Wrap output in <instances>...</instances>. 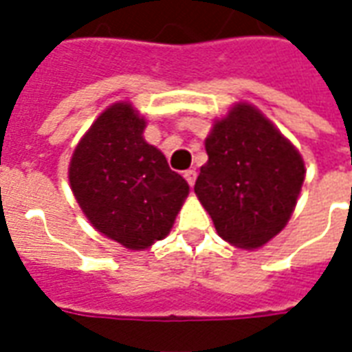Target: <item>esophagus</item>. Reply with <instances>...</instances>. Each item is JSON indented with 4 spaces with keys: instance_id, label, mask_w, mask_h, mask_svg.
Masks as SVG:
<instances>
[{
    "instance_id": "esophagus-1",
    "label": "esophagus",
    "mask_w": 352,
    "mask_h": 352,
    "mask_svg": "<svg viewBox=\"0 0 352 352\" xmlns=\"http://www.w3.org/2000/svg\"><path fill=\"white\" fill-rule=\"evenodd\" d=\"M196 177H198L196 169H186L184 171V179H186V183L190 184V186H194V183H196Z\"/></svg>"
}]
</instances>
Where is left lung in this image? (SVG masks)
Wrapping results in <instances>:
<instances>
[{
	"label": "left lung",
	"instance_id": "left-lung-1",
	"mask_svg": "<svg viewBox=\"0 0 352 352\" xmlns=\"http://www.w3.org/2000/svg\"><path fill=\"white\" fill-rule=\"evenodd\" d=\"M206 151L194 192L217 234L245 251L264 247L294 213L305 179L300 151L245 101L214 120Z\"/></svg>",
	"mask_w": 352,
	"mask_h": 352
}]
</instances>
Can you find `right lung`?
Returning a JSON list of instances; mask_svg holds the SVG:
<instances>
[{"label":"right lung","mask_w":352,"mask_h":352,"mask_svg":"<svg viewBox=\"0 0 352 352\" xmlns=\"http://www.w3.org/2000/svg\"><path fill=\"white\" fill-rule=\"evenodd\" d=\"M145 116L130 101L101 113L73 151L69 184L88 222L130 251L168 236L190 186L143 138Z\"/></svg>","instance_id":"add662e5"}]
</instances>
